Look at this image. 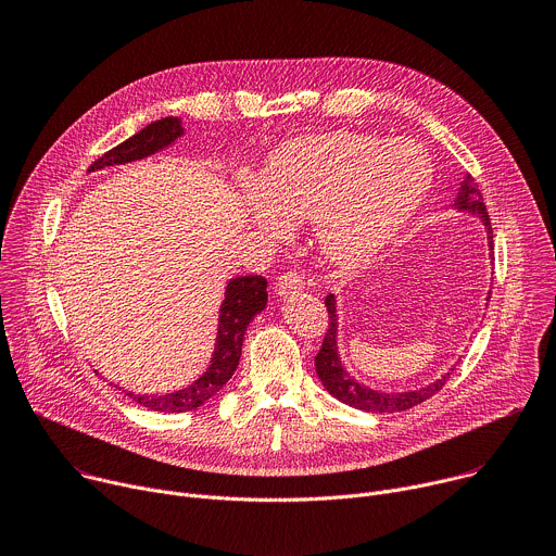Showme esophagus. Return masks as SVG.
I'll list each match as a JSON object with an SVG mask.
<instances>
[{
	"instance_id": "esophagus-1",
	"label": "esophagus",
	"mask_w": 556,
	"mask_h": 556,
	"mask_svg": "<svg viewBox=\"0 0 556 556\" xmlns=\"http://www.w3.org/2000/svg\"><path fill=\"white\" fill-rule=\"evenodd\" d=\"M303 288V277L296 275V273H283L279 275L277 283H275V292L279 296H286V294H294Z\"/></svg>"
}]
</instances>
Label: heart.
I'll list each match as a JSON object with an SVG mask.
<instances>
[{
    "instance_id": "heart-1",
    "label": "heart",
    "mask_w": 556,
    "mask_h": 556,
    "mask_svg": "<svg viewBox=\"0 0 556 556\" xmlns=\"http://www.w3.org/2000/svg\"><path fill=\"white\" fill-rule=\"evenodd\" d=\"M433 182L422 147L365 134H326L281 147L260 178V193L283 219H316V240L339 266L374 260L418 211ZM253 222H281L253 204Z\"/></svg>"
}]
</instances>
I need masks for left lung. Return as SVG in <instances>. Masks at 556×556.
Here are the masks:
<instances>
[{
  "mask_svg": "<svg viewBox=\"0 0 556 556\" xmlns=\"http://www.w3.org/2000/svg\"><path fill=\"white\" fill-rule=\"evenodd\" d=\"M457 208L482 217L484 226L489 228V240H491L489 247L493 251V226H491V217H489L486 204L482 200V193L475 189V187H470L468 178H466V182L462 187V193L457 195ZM326 307H328V330H326L324 345H321L319 354L314 356V367H316V374H319L324 387L334 395V399H339L341 403H345L350 407H356L361 412H371V414L407 412V409L425 403L427 399H431V395H435L446 384V380L451 378L453 369L448 374H444L440 380H435V382H431V384H427L422 389H416V391L382 393V391L367 389L365 384L356 382L343 369V365L339 361V350H337V301H334V294L326 296Z\"/></svg>",
  "mask_w": 556,
  "mask_h": 556,
  "instance_id": "8db88e82",
  "label": "left lung"
}]
</instances>
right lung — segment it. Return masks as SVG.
Returning <instances> with one entry per match:
<instances>
[{"label": "right lung", "mask_w": 556, "mask_h": 556, "mask_svg": "<svg viewBox=\"0 0 556 556\" xmlns=\"http://www.w3.org/2000/svg\"><path fill=\"white\" fill-rule=\"evenodd\" d=\"M178 136H182V125L180 118L167 116L147 125L125 142L116 144L108 153H103L99 161L92 163L88 172H97L103 167L112 165H125L131 161H140L144 155L155 153L157 149H163L172 144ZM268 281L262 275H249V277H237L230 279L224 292V301L219 305V326H217V341H215V352L211 358L208 369L189 387L165 393V395H140V393H127L129 399H134L138 405L153 409V412H165V414H182L198 409L204 405L208 399L228 382L232 371L237 369V363H240L242 356V343L249 324L255 319V314H260L266 303H268V292H266Z\"/></svg>", "instance_id": "add662e5"}]
</instances>
